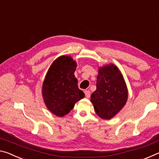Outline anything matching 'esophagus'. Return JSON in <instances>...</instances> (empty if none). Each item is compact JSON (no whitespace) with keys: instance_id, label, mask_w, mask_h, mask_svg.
Wrapping results in <instances>:
<instances>
[{"instance_id":"obj_1","label":"esophagus","mask_w":159,"mask_h":159,"mask_svg":"<svg viewBox=\"0 0 159 159\" xmlns=\"http://www.w3.org/2000/svg\"><path fill=\"white\" fill-rule=\"evenodd\" d=\"M85 95L87 98H89L90 97V90H85Z\"/></svg>"}]
</instances>
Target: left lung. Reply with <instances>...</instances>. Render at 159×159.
I'll return each mask as SVG.
<instances>
[{
    "mask_svg": "<svg viewBox=\"0 0 159 159\" xmlns=\"http://www.w3.org/2000/svg\"><path fill=\"white\" fill-rule=\"evenodd\" d=\"M96 85L90 97L95 111L103 119H111L125 106L128 99L127 87L118 67L114 64L100 67Z\"/></svg>",
    "mask_w": 159,
    "mask_h": 159,
    "instance_id": "1",
    "label": "left lung"
}]
</instances>
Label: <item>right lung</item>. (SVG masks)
I'll list each match as a JSON object with an SVG mask.
<instances>
[{"label": "right lung", "mask_w": 159, "mask_h": 159, "mask_svg": "<svg viewBox=\"0 0 159 159\" xmlns=\"http://www.w3.org/2000/svg\"><path fill=\"white\" fill-rule=\"evenodd\" d=\"M76 61L71 57L61 56L53 61L43 84L42 93L48 109L57 116H64L75 103L84 98L74 76Z\"/></svg>", "instance_id": "obj_1"}]
</instances>
